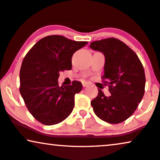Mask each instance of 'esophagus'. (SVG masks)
Here are the masks:
<instances>
[{"mask_svg":"<svg viewBox=\"0 0 160 160\" xmlns=\"http://www.w3.org/2000/svg\"><path fill=\"white\" fill-rule=\"evenodd\" d=\"M88 86V82H82V86H83V87H87Z\"/></svg>","mask_w":160,"mask_h":160,"instance_id":"34e87169","label":"esophagus"}]
</instances>
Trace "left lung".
<instances>
[{"label":"left lung","mask_w":160,"mask_h":160,"mask_svg":"<svg viewBox=\"0 0 160 160\" xmlns=\"http://www.w3.org/2000/svg\"><path fill=\"white\" fill-rule=\"evenodd\" d=\"M89 47L105 57L104 75L111 95H98L91 105L94 114L105 122L117 124L130 117L145 93V75L136 53L126 44L114 38L97 40Z\"/></svg>","instance_id":"left-lung-1"}]
</instances>
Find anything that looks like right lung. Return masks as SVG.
<instances>
[{
  "mask_svg": "<svg viewBox=\"0 0 160 160\" xmlns=\"http://www.w3.org/2000/svg\"><path fill=\"white\" fill-rule=\"evenodd\" d=\"M88 43L64 36L50 35L37 42L26 54L20 71V92L28 110L46 125L58 124L69 116L74 106V95L82 85L60 87V72L72 68L74 53Z\"/></svg>",
  "mask_w": 160,
  "mask_h": 160,
  "instance_id": "obj_1",
  "label": "right lung"
}]
</instances>
